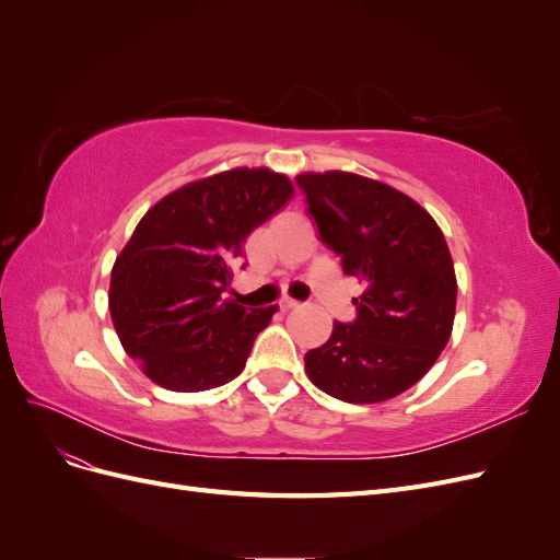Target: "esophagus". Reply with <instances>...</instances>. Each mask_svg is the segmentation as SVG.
<instances>
[{"mask_svg":"<svg viewBox=\"0 0 560 560\" xmlns=\"http://www.w3.org/2000/svg\"><path fill=\"white\" fill-rule=\"evenodd\" d=\"M299 306H301V303L294 301V299H282V301H280V308H282V311H294V308H299Z\"/></svg>","mask_w":560,"mask_h":560,"instance_id":"1","label":"esophagus"}]
</instances>
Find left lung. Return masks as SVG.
I'll return each mask as SVG.
<instances>
[{"instance_id":"obj_1","label":"left lung","mask_w":560,"mask_h":560,"mask_svg":"<svg viewBox=\"0 0 560 560\" xmlns=\"http://www.w3.org/2000/svg\"><path fill=\"white\" fill-rule=\"evenodd\" d=\"M296 184L346 276L364 284L358 319L334 322L329 341L308 350L315 387L348 404L387 401L428 374L446 348L457 280L442 229L395 186L364 175L301 173Z\"/></svg>"}]
</instances>
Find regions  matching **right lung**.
<instances>
[{"label": "right lung", "mask_w": 560, "mask_h": 560, "mask_svg": "<svg viewBox=\"0 0 560 560\" xmlns=\"http://www.w3.org/2000/svg\"><path fill=\"white\" fill-rule=\"evenodd\" d=\"M294 196L270 167H233L179 186L147 210L118 254L109 313L142 374L173 393H202L245 369L278 306L222 299L247 235Z\"/></svg>", "instance_id": "right-lung-1"}]
</instances>
